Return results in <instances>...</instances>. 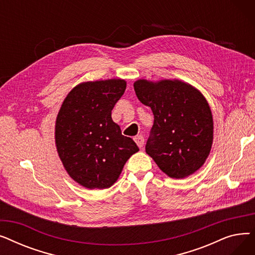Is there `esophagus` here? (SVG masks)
Returning <instances> with one entry per match:
<instances>
[{"label": "esophagus", "instance_id": "1", "mask_svg": "<svg viewBox=\"0 0 255 255\" xmlns=\"http://www.w3.org/2000/svg\"><path fill=\"white\" fill-rule=\"evenodd\" d=\"M134 140H135V142H136V144L138 145V148H142L143 146V142H144V139H143V137L141 136V135H138V136H136V137H134Z\"/></svg>", "mask_w": 255, "mask_h": 255}]
</instances>
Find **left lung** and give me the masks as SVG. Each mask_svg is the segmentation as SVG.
<instances>
[{
    "label": "left lung",
    "mask_w": 255,
    "mask_h": 255,
    "mask_svg": "<svg viewBox=\"0 0 255 255\" xmlns=\"http://www.w3.org/2000/svg\"><path fill=\"white\" fill-rule=\"evenodd\" d=\"M133 86L154 115L146 154L169 178L189 177L205 164L212 148L214 122L207 99L180 79H138Z\"/></svg>",
    "instance_id": "8db88e82"
}]
</instances>
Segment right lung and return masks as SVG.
<instances>
[{"instance_id": "1", "label": "right lung", "mask_w": 255, "mask_h": 255, "mask_svg": "<svg viewBox=\"0 0 255 255\" xmlns=\"http://www.w3.org/2000/svg\"><path fill=\"white\" fill-rule=\"evenodd\" d=\"M126 85L121 78L80 83L58 113L55 140L59 157L70 178L85 188H110L127 160L139 151L112 119Z\"/></svg>"}]
</instances>
